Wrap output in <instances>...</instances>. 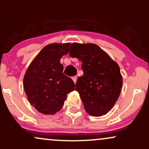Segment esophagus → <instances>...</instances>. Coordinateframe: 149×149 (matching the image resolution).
<instances>
[{"label":"esophagus","mask_w":149,"mask_h":149,"mask_svg":"<svg viewBox=\"0 0 149 149\" xmlns=\"http://www.w3.org/2000/svg\"><path fill=\"white\" fill-rule=\"evenodd\" d=\"M72 80H73V82H74L75 84H76V81H77V77L76 76L72 77Z\"/></svg>","instance_id":"34e87169"}]
</instances>
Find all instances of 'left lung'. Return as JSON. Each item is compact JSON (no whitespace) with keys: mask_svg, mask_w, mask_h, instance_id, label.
<instances>
[{"mask_svg":"<svg viewBox=\"0 0 149 149\" xmlns=\"http://www.w3.org/2000/svg\"><path fill=\"white\" fill-rule=\"evenodd\" d=\"M70 56L82 61L83 75L77 80L76 90L89 115L107 114L117 102L123 85L118 64L98 45L74 42Z\"/></svg>","mask_w":149,"mask_h":149,"instance_id":"1","label":"left lung"}]
</instances>
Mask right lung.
Returning a JSON list of instances; mask_svg holds the SVG:
<instances>
[{"instance_id":"right-lung-1","label":"right lung","mask_w":149,"mask_h":149,"mask_svg":"<svg viewBox=\"0 0 149 149\" xmlns=\"http://www.w3.org/2000/svg\"><path fill=\"white\" fill-rule=\"evenodd\" d=\"M70 42L52 43L44 47L31 61L23 80L30 104L38 112L53 115L59 111L67 97L75 90L71 78L63 73L60 63L69 52Z\"/></svg>"}]
</instances>
